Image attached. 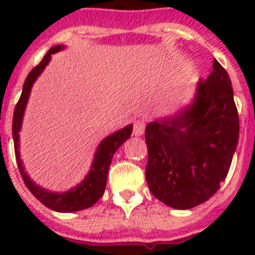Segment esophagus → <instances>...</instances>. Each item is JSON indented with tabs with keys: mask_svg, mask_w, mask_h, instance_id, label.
<instances>
[{
	"mask_svg": "<svg viewBox=\"0 0 255 255\" xmlns=\"http://www.w3.org/2000/svg\"><path fill=\"white\" fill-rule=\"evenodd\" d=\"M145 129V122L143 119H137L133 122V135L141 136Z\"/></svg>",
	"mask_w": 255,
	"mask_h": 255,
	"instance_id": "esophagus-1",
	"label": "esophagus"
}]
</instances>
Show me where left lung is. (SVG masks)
I'll return each mask as SVG.
<instances>
[{"instance_id":"obj_1","label":"left lung","mask_w":255,"mask_h":255,"mask_svg":"<svg viewBox=\"0 0 255 255\" xmlns=\"http://www.w3.org/2000/svg\"><path fill=\"white\" fill-rule=\"evenodd\" d=\"M238 136L232 82L214 59L213 71L198 82L189 107L147 124L145 180L152 194L176 209L208 201L229 172Z\"/></svg>"}]
</instances>
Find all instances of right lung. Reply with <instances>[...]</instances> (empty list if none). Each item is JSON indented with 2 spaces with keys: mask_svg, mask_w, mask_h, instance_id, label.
<instances>
[{
  "mask_svg": "<svg viewBox=\"0 0 255 255\" xmlns=\"http://www.w3.org/2000/svg\"><path fill=\"white\" fill-rule=\"evenodd\" d=\"M63 49V46L58 45L54 46L46 53L39 65L35 66L31 71L29 73L27 78H26L25 83H23V88H22L21 98L18 100L17 106L14 108L13 115V140H14V152H15V159H17L18 169L21 173L23 182L26 186L29 188V190L33 193V196L37 200L43 204L45 206L50 208V209L55 210V212H62V213H70V212H78V210L87 209L90 206H92L98 200H99L104 193L106 189V184H107V174L108 168L111 165L112 156L118 151V148L126 141V140L131 136L132 133V126H127L123 129L116 131L115 133L107 136L106 139L99 144V147L96 149L95 157L92 161L91 169L88 172L87 177L83 181L77 185L73 189L67 190L65 193H54V192H49L41 188L39 185H35L27 173L23 169L22 165L21 157H19V151H18V141H19V133L21 131L22 118H23V112H25L26 103L29 99L30 91H31V86L35 82L39 74L45 70L47 63L51 59V55L54 53H57L59 50Z\"/></svg>",
  "mask_w": 255,
  "mask_h": 255,
  "instance_id": "1",
  "label": "right lung"
}]
</instances>
